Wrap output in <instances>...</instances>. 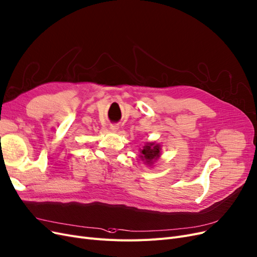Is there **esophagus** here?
I'll return each mask as SVG.
<instances>
[{
  "label": "esophagus",
  "mask_w": 257,
  "mask_h": 257,
  "mask_svg": "<svg viewBox=\"0 0 257 257\" xmlns=\"http://www.w3.org/2000/svg\"><path fill=\"white\" fill-rule=\"evenodd\" d=\"M118 128H119V126L117 125V123H112V125L110 126V129H111L112 131H117Z\"/></svg>",
  "instance_id": "esophagus-1"
}]
</instances>
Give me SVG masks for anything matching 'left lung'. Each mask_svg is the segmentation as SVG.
Returning <instances> with one entry per match:
<instances>
[{"label":"left lung","instance_id":"obj_1","mask_svg":"<svg viewBox=\"0 0 257 257\" xmlns=\"http://www.w3.org/2000/svg\"><path fill=\"white\" fill-rule=\"evenodd\" d=\"M161 146L160 144H156L155 142H148L143 150H141V159L145 161V163L152 165L156 160L159 159L161 155Z\"/></svg>","mask_w":257,"mask_h":257}]
</instances>
